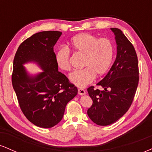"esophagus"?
Masks as SVG:
<instances>
[{"label": "esophagus", "mask_w": 152, "mask_h": 152, "mask_svg": "<svg viewBox=\"0 0 152 152\" xmlns=\"http://www.w3.org/2000/svg\"><path fill=\"white\" fill-rule=\"evenodd\" d=\"M78 94H79V95H85L86 94V91L84 89H83V88H78Z\"/></svg>", "instance_id": "esophagus-1"}]
</instances>
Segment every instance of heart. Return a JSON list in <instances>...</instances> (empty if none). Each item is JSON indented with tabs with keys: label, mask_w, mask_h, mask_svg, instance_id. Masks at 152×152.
Wrapping results in <instances>:
<instances>
[{
	"label": "heart",
	"mask_w": 152,
	"mask_h": 152,
	"mask_svg": "<svg viewBox=\"0 0 152 152\" xmlns=\"http://www.w3.org/2000/svg\"><path fill=\"white\" fill-rule=\"evenodd\" d=\"M69 48L83 54L82 70L74 71L69 75V81L75 86L84 88L92 83L97 76L104 74L111 65L114 55L113 43L106 38H99L87 33L79 34L72 38ZM55 61L59 69L71 70L70 53L65 48H60L55 54Z\"/></svg>",
	"instance_id": "heart-1"
}]
</instances>
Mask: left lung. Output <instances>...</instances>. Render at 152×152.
<instances>
[{
	"mask_svg": "<svg viewBox=\"0 0 152 152\" xmlns=\"http://www.w3.org/2000/svg\"><path fill=\"white\" fill-rule=\"evenodd\" d=\"M116 43V57L108 74L97 86L87 89L93 104L87 114L99 126L112 124L126 114L132 105L138 83V59L133 45L120 29L111 28Z\"/></svg>",
	"mask_w": 152,
	"mask_h": 152,
	"instance_id": "8db88e82",
	"label": "left lung"
}]
</instances>
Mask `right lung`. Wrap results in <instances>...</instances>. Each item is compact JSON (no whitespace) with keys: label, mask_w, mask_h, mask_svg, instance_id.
Returning a JSON list of instances; mask_svg holds the SVG:
<instances>
[{"label":"right lung","mask_w":152,"mask_h":152,"mask_svg":"<svg viewBox=\"0 0 152 152\" xmlns=\"http://www.w3.org/2000/svg\"><path fill=\"white\" fill-rule=\"evenodd\" d=\"M62 33H36L18 47L13 60L12 84L26 117L41 128H51L61 121L66 106L78 93L74 84L59 72L53 46ZM35 62L43 71L35 75L23 65Z\"/></svg>","instance_id":"add662e5"}]
</instances>
